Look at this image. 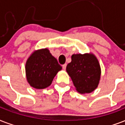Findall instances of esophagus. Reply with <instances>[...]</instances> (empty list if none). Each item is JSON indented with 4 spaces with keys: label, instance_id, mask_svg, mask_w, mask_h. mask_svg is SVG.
Instances as JSON below:
<instances>
[{
    "label": "esophagus",
    "instance_id": "esophagus-1",
    "mask_svg": "<svg viewBox=\"0 0 125 125\" xmlns=\"http://www.w3.org/2000/svg\"><path fill=\"white\" fill-rule=\"evenodd\" d=\"M66 68V64H63V65H62V69L65 70Z\"/></svg>",
    "mask_w": 125,
    "mask_h": 125
}]
</instances>
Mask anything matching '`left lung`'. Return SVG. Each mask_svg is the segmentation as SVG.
Segmentation results:
<instances>
[{
  "instance_id": "8db88e82",
  "label": "left lung",
  "mask_w": 125,
  "mask_h": 125,
  "mask_svg": "<svg viewBox=\"0 0 125 125\" xmlns=\"http://www.w3.org/2000/svg\"><path fill=\"white\" fill-rule=\"evenodd\" d=\"M72 61L66 66L76 91L81 94L90 93L98 87L101 76L98 60L93 53L73 54Z\"/></svg>"
}]
</instances>
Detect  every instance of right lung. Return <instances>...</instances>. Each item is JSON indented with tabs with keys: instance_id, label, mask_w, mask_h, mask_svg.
<instances>
[{
	"instance_id": "right-lung-1",
	"label": "right lung",
	"mask_w": 125,
	"mask_h": 125,
	"mask_svg": "<svg viewBox=\"0 0 125 125\" xmlns=\"http://www.w3.org/2000/svg\"><path fill=\"white\" fill-rule=\"evenodd\" d=\"M62 66L47 48L35 50L27 60L26 78L28 83L36 89H42L52 84Z\"/></svg>"
}]
</instances>
